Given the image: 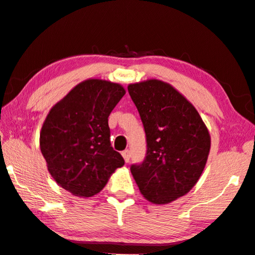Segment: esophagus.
<instances>
[{"label":"esophagus","mask_w":255,"mask_h":255,"mask_svg":"<svg viewBox=\"0 0 255 255\" xmlns=\"http://www.w3.org/2000/svg\"><path fill=\"white\" fill-rule=\"evenodd\" d=\"M122 155H123V157L125 159V162H129V159H130V150H128V149L124 150Z\"/></svg>","instance_id":"1"}]
</instances>
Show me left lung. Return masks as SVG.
Masks as SVG:
<instances>
[{
  "label": "left lung",
  "instance_id": "left-lung-1",
  "mask_svg": "<svg viewBox=\"0 0 255 255\" xmlns=\"http://www.w3.org/2000/svg\"><path fill=\"white\" fill-rule=\"evenodd\" d=\"M146 133V156L132 164L141 195L156 205L188 193L199 180L210 150V135L196 108L173 86L158 80L129 84Z\"/></svg>",
  "mask_w": 255,
  "mask_h": 255
}]
</instances>
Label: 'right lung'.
Masks as SVG:
<instances>
[{
	"label": "right lung",
	"instance_id": "1",
	"mask_svg": "<svg viewBox=\"0 0 255 255\" xmlns=\"http://www.w3.org/2000/svg\"><path fill=\"white\" fill-rule=\"evenodd\" d=\"M126 91L98 79L81 82L51 108L42 125L40 150L50 175L77 197H92L122 167L112 148L108 117Z\"/></svg>",
	"mask_w": 255,
	"mask_h": 255
}]
</instances>
